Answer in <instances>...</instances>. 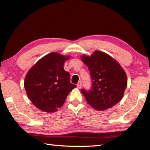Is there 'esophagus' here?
<instances>
[{
    "label": "esophagus",
    "mask_w": 150,
    "mask_h": 150,
    "mask_svg": "<svg viewBox=\"0 0 150 150\" xmlns=\"http://www.w3.org/2000/svg\"><path fill=\"white\" fill-rule=\"evenodd\" d=\"M77 87H78L79 88H81V87H82V82H81V81H79L78 83L77 84Z\"/></svg>",
    "instance_id": "esophagus-1"
}]
</instances>
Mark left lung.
<instances>
[{
	"label": "left lung",
	"mask_w": 150,
	"mask_h": 150,
	"mask_svg": "<svg viewBox=\"0 0 150 150\" xmlns=\"http://www.w3.org/2000/svg\"><path fill=\"white\" fill-rule=\"evenodd\" d=\"M81 59L88 68L92 82L89 90H81L87 103L96 110H104L120 102L127 87V77L119 63L100 51Z\"/></svg>",
	"instance_id": "left-lung-1"
}]
</instances>
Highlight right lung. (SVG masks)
<instances>
[{
  "label": "right lung",
  "instance_id": "obj_1",
  "mask_svg": "<svg viewBox=\"0 0 150 150\" xmlns=\"http://www.w3.org/2000/svg\"><path fill=\"white\" fill-rule=\"evenodd\" d=\"M69 58L50 53L40 59L26 74L25 90L30 100L40 110L55 112L77 87L70 83L69 73L63 69L64 62Z\"/></svg>",
  "mask_w": 150,
  "mask_h": 150
}]
</instances>
